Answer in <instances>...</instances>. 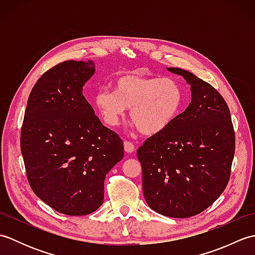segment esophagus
I'll return each mask as SVG.
<instances>
[{
	"label": "esophagus",
	"mask_w": 255,
	"mask_h": 255,
	"mask_svg": "<svg viewBox=\"0 0 255 255\" xmlns=\"http://www.w3.org/2000/svg\"><path fill=\"white\" fill-rule=\"evenodd\" d=\"M124 148L127 153H131L134 151V144L130 141H125L124 142Z\"/></svg>",
	"instance_id": "esophagus-1"
}]
</instances>
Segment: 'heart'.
Returning <instances> with one entry per match:
<instances>
[{"label":"heart","mask_w":255,"mask_h":255,"mask_svg":"<svg viewBox=\"0 0 255 255\" xmlns=\"http://www.w3.org/2000/svg\"><path fill=\"white\" fill-rule=\"evenodd\" d=\"M113 91L103 89L94 103L103 121L117 127L130 110L131 121L144 134L159 133L174 121L183 103V92L170 78L126 73L112 82Z\"/></svg>","instance_id":"heart-1"}]
</instances>
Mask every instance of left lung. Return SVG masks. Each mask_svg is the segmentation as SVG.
<instances>
[{"instance_id":"1","label":"left lung","mask_w":255,"mask_h":255,"mask_svg":"<svg viewBox=\"0 0 255 255\" xmlns=\"http://www.w3.org/2000/svg\"><path fill=\"white\" fill-rule=\"evenodd\" d=\"M191 84L192 102L164 130L137 150L148 206L173 218L200 214L229 182L236 136L224 97L209 83L180 68H167Z\"/></svg>"}]
</instances>
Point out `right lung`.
<instances>
[{
  "label": "right lung",
  "mask_w": 255,
  "mask_h": 255,
  "mask_svg": "<svg viewBox=\"0 0 255 255\" xmlns=\"http://www.w3.org/2000/svg\"><path fill=\"white\" fill-rule=\"evenodd\" d=\"M92 61H63L32 88L20 131L27 180L59 213L84 216L104 199L105 176L124 156L123 140L105 127L82 90Z\"/></svg>",
  "instance_id": "1"
}]
</instances>
